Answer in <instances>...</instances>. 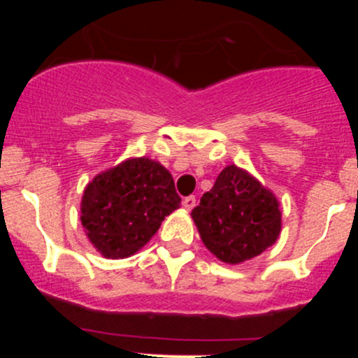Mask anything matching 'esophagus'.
<instances>
[{
    "label": "esophagus",
    "instance_id": "1",
    "mask_svg": "<svg viewBox=\"0 0 358 358\" xmlns=\"http://www.w3.org/2000/svg\"><path fill=\"white\" fill-rule=\"evenodd\" d=\"M194 206H196V197L194 196H189L183 199V208L187 209V211H190V209H194Z\"/></svg>",
    "mask_w": 358,
    "mask_h": 358
}]
</instances>
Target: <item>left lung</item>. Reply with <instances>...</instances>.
I'll return each instance as SVG.
<instances>
[{
    "mask_svg": "<svg viewBox=\"0 0 358 358\" xmlns=\"http://www.w3.org/2000/svg\"><path fill=\"white\" fill-rule=\"evenodd\" d=\"M190 216L204 246L229 265L262 255L277 243L282 229L275 194L236 164L223 168Z\"/></svg>",
    "mask_w": 358,
    "mask_h": 358,
    "instance_id": "1",
    "label": "left lung"
}]
</instances>
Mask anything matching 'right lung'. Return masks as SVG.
I'll use <instances>...</instances> for the list:
<instances>
[{
  "label": "right lung",
  "instance_id": "obj_1",
  "mask_svg": "<svg viewBox=\"0 0 358 358\" xmlns=\"http://www.w3.org/2000/svg\"><path fill=\"white\" fill-rule=\"evenodd\" d=\"M180 201L171 173L161 162L129 157L85 187L81 225L103 258H128L152 239Z\"/></svg>",
  "mask_w": 358,
  "mask_h": 358
}]
</instances>
